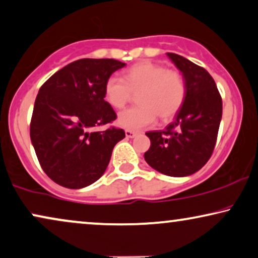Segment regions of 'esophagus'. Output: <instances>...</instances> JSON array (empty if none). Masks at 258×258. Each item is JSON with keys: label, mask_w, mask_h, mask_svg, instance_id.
<instances>
[{"label": "esophagus", "mask_w": 258, "mask_h": 258, "mask_svg": "<svg viewBox=\"0 0 258 258\" xmlns=\"http://www.w3.org/2000/svg\"><path fill=\"white\" fill-rule=\"evenodd\" d=\"M125 136L128 137V139H133V137L136 136V133L133 132V130L126 129V130H125Z\"/></svg>", "instance_id": "obj_1"}]
</instances>
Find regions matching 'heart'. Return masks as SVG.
Listing matches in <instances>:
<instances>
[{"mask_svg":"<svg viewBox=\"0 0 258 258\" xmlns=\"http://www.w3.org/2000/svg\"><path fill=\"white\" fill-rule=\"evenodd\" d=\"M137 93L139 106L119 113L118 124L129 130L153 125L156 116L168 122L178 115L186 98V83L176 70H166L161 63L141 61L129 68L123 80L110 77L104 85V98L115 109H123Z\"/></svg>","mask_w":258,"mask_h":258,"instance_id":"heart-1","label":"heart"}]
</instances>
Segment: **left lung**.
<instances>
[{
    "mask_svg": "<svg viewBox=\"0 0 258 258\" xmlns=\"http://www.w3.org/2000/svg\"><path fill=\"white\" fill-rule=\"evenodd\" d=\"M168 58L182 73L186 98L174 122L165 130L146 133L150 148L147 163L168 176H187L198 172L215 149L223 102L212 77L202 66L175 53Z\"/></svg>",
    "mask_w": 258,
    "mask_h": 258,
    "instance_id": "obj_1",
    "label": "left lung"
}]
</instances>
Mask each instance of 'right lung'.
Returning a JSON list of instances; mask_svg holds the SVG:
<instances>
[{
    "mask_svg": "<svg viewBox=\"0 0 258 258\" xmlns=\"http://www.w3.org/2000/svg\"><path fill=\"white\" fill-rule=\"evenodd\" d=\"M125 63L115 59H79L46 80L36 96L31 140L43 172L58 185L78 189L105 172L112 149L125 137L110 126L90 132L117 118L104 99L110 76Z\"/></svg>",
    "mask_w": 258,
    "mask_h": 258,
    "instance_id": "1",
    "label": "right lung"
}]
</instances>
